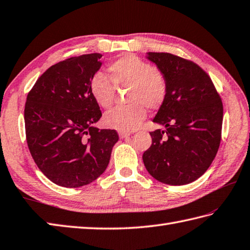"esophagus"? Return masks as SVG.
Segmentation results:
<instances>
[{
    "instance_id": "esophagus-1",
    "label": "esophagus",
    "mask_w": 250,
    "mask_h": 250,
    "mask_svg": "<svg viewBox=\"0 0 250 250\" xmlns=\"http://www.w3.org/2000/svg\"><path fill=\"white\" fill-rule=\"evenodd\" d=\"M130 135H131L130 132H119V136H120V139L128 138V136H130Z\"/></svg>"
}]
</instances>
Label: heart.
<instances>
[{
	"instance_id": "1",
	"label": "heart",
	"mask_w": 250,
	"mask_h": 250,
	"mask_svg": "<svg viewBox=\"0 0 250 250\" xmlns=\"http://www.w3.org/2000/svg\"><path fill=\"white\" fill-rule=\"evenodd\" d=\"M108 72L111 82L101 72L92 77L90 92L93 100L102 108H109L115 100V84L117 87L129 86L126 102L130 103L106 112L104 122L109 128L120 132L134 131L146 118V107L158 109L167 99L168 81L164 72L138 56H121L108 66Z\"/></svg>"
}]
</instances>
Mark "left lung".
I'll use <instances>...</instances> for the list:
<instances>
[{"instance_id": "left-lung-1", "label": "left lung", "mask_w": 250, "mask_h": 250, "mask_svg": "<svg viewBox=\"0 0 250 250\" xmlns=\"http://www.w3.org/2000/svg\"><path fill=\"white\" fill-rule=\"evenodd\" d=\"M168 81V95L149 132L150 147L143 161L151 177L184 185L206 172L221 142L223 105L208 73L197 63L170 53H147Z\"/></svg>"}]
</instances>
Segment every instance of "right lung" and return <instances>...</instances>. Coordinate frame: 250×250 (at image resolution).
<instances>
[{
	"label": "right lung",
	"mask_w": 250,
	"mask_h": 250,
	"mask_svg": "<svg viewBox=\"0 0 250 250\" xmlns=\"http://www.w3.org/2000/svg\"><path fill=\"white\" fill-rule=\"evenodd\" d=\"M102 54L75 56L55 63L27 95L24 128L30 154L45 177L60 187L90 184L106 170L119 140L116 130L93 125L102 111L90 92Z\"/></svg>",
	"instance_id": "add662e5"
}]
</instances>
